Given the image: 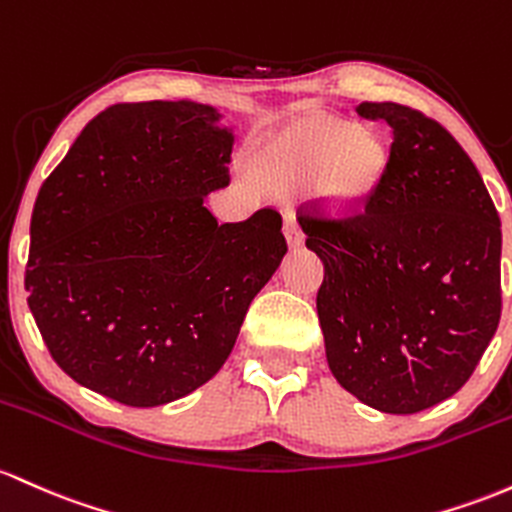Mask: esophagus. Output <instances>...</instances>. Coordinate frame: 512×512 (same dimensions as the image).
<instances>
[{"label": "esophagus", "mask_w": 512, "mask_h": 512, "mask_svg": "<svg viewBox=\"0 0 512 512\" xmlns=\"http://www.w3.org/2000/svg\"><path fill=\"white\" fill-rule=\"evenodd\" d=\"M284 235H286V243H289V247L303 245V230L299 226V218H296V213H286Z\"/></svg>", "instance_id": "1"}]
</instances>
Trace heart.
Wrapping results in <instances>:
<instances>
[{
    "instance_id": "obj_1",
    "label": "heart",
    "mask_w": 512,
    "mask_h": 512,
    "mask_svg": "<svg viewBox=\"0 0 512 512\" xmlns=\"http://www.w3.org/2000/svg\"><path fill=\"white\" fill-rule=\"evenodd\" d=\"M384 153L352 123L308 119L267 145L262 170L279 189H301L316 182V196L328 211L355 213L379 182Z\"/></svg>"
}]
</instances>
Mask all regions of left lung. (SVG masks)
<instances>
[{
    "label": "left lung",
    "mask_w": 512,
    "mask_h": 512,
    "mask_svg": "<svg viewBox=\"0 0 512 512\" xmlns=\"http://www.w3.org/2000/svg\"><path fill=\"white\" fill-rule=\"evenodd\" d=\"M391 153L359 216L303 218L323 260L318 320L342 389L411 415L454 396L501 320V218L462 145L393 101H362Z\"/></svg>",
    "instance_id": "obj_1"
}]
</instances>
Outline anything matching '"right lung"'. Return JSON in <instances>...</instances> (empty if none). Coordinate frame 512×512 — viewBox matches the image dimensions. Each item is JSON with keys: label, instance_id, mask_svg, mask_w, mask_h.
Returning a JSON list of instances; mask_svg holds the SVG:
<instances>
[{"label": "right lung", "instance_id": "obj_1", "mask_svg": "<svg viewBox=\"0 0 512 512\" xmlns=\"http://www.w3.org/2000/svg\"><path fill=\"white\" fill-rule=\"evenodd\" d=\"M196 101L116 104L84 126L31 216L28 308L58 367L133 408L199 389L286 255L282 216L218 223L233 128Z\"/></svg>", "mask_w": 512, "mask_h": 512}]
</instances>
